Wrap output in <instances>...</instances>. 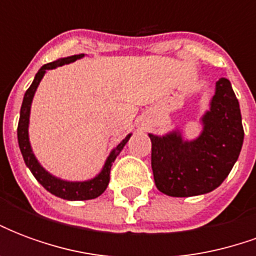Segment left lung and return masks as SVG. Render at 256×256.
Here are the masks:
<instances>
[{"label":"left lung","instance_id":"1","mask_svg":"<svg viewBox=\"0 0 256 256\" xmlns=\"http://www.w3.org/2000/svg\"><path fill=\"white\" fill-rule=\"evenodd\" d=\"M198 138L184 140L178 130L150 134L156 188L172 198H189L214 190L238 159L244 140L242 112L229 79L215 84L210 111L202 118Z\"/></svg>","mask_w":256,"mask_h":256}]
</instances>
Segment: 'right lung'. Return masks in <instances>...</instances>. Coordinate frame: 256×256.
<instances>
[{"instance_id": "add662e5", "label": "right lung", "mask_w": 256, "mask_h": 256, "mask_svg": "<svg viewBox=\"0 0 256 256\" xmlns=\"http://www.w3.org/2000/svg\"><path fill=\"white\" fill-rule=\"evenodd\" d=\"M84 56V53H80V54H74V56H70V58H58L56 62L48 63L40 68V71L36 72L32 84L26 92L24 98H23V102H22V108H20V119L19 124H18V141H19L20 152L23 155L26 166L30 168V172H32V176L36 177V181L41 184L48 192H50L58 198H66V200H90V198H98L110 184V172H111L112 163L115 162L116 156L120 154L123 146L126 145L128 138L132 137V134L126 136V138L122 140V142L118 144L111 150L110 156L106 158L102 170L98 172V176H96L94 178H92L89 181H64L62 178L54 177L50 172H48L40 164V162L36 160V155L32 154V150H31L30 140H28L31 102H32V97L36 94V88H38V84H40L41 79L44 78V75H45L48 70H53V68L60 67V66H64V64L72 63L78 58H82Z\"/></svg>"}]
</instances>
